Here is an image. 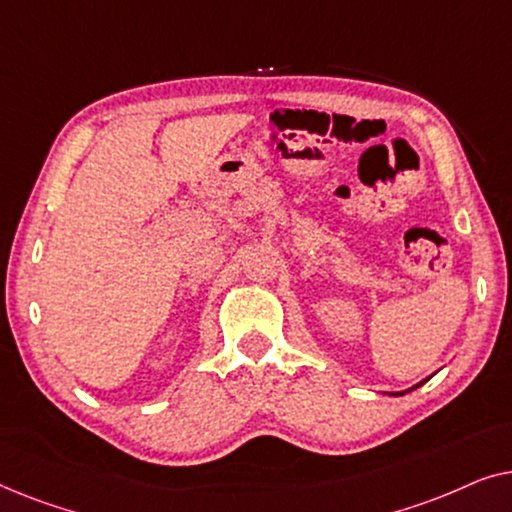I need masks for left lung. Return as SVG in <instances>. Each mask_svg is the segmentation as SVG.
Here are the masks:
<instances>
[{"label": "left lung", "mask_w": 512, "mask_h": 512, "mask_svg": "<svg viewBox=\"0 0 512 512\" xmlns=\"http://www.w3.org/2000/svg\"><path fill=\"white\" fill-rule=\"evenodd\" d=\"M426 380H429V377H426ZM426 380H424V382H426ZM424 382H419V384H415V387H412V389L422 387V384H424ZM412 389H408V391H412ZM408 391H398V394H391V396H403V394H408Z\"/></svg>", "instance_id": "obj_1"}]
</instances>
